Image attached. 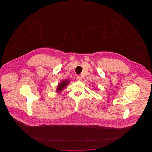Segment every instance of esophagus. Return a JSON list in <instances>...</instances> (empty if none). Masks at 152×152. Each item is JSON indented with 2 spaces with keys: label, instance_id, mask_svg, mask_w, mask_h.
<instances>
[{
  "label": "esophagus",
  "instance_id": "1",
  "mask_svg": "<svg viewBox=\"0 0 152 152\" xmlns=\"http://www.w3.org/2000/svg\"><path fill=\"white\" fill-rule=\"evenodd\" d=\"M77 80L78 81H81L83 80V78H82V77H80V76H77Z\"/></svg>",
  "mask_w": 152,
  "mask_h": 152
}]
</instances>
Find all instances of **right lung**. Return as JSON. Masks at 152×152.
<instances>
[{
  "label": "right lung",
  "instance_id": "obj_1",
  "mask_svg": "<svg viewBox=\"0 0 152 152\" xmlns=\"http://www.w3.org/2000/svg\"><path fill=\"white\" fill-rule=\"evenodd\" d=\"M70 81H69L68 79H65L61 81L58 85L56 88V92L57 93H60L65 87H67V86L69 84Z\"/></svg>",
  "mask_w": 152,
  "mask_h": 152
}]
</instances>
